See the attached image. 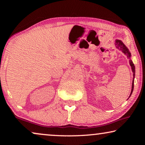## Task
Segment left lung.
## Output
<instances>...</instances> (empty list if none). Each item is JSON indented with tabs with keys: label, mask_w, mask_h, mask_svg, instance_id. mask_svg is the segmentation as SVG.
<instances>
[{
	"label": "left lung",
	"mask_w": 145,
	"mask_h": 145,
	"mask_svg": "<svg viewBox=\"0 0 145 145\" xmlns=\"http://www.w3.org/2000/svg\"><path fill=\"white\" fill-rule=\"evenodd\" d=\"M116 48H119L120 50L122 51L123 53H124L125 54L127 55V57L129 58L131 57V53H130L129 49L126 47V46L124 45L123 43L120 40H116ZM130 65H131V67L132 68V72H133V81H132V90H131V95H130V96L132 95V93L133 91V89H134V77H135V66L134 65V63H132V61L131 60H130Z\"/></svg>",
	"instance_id": "1"
}]
</instances>
